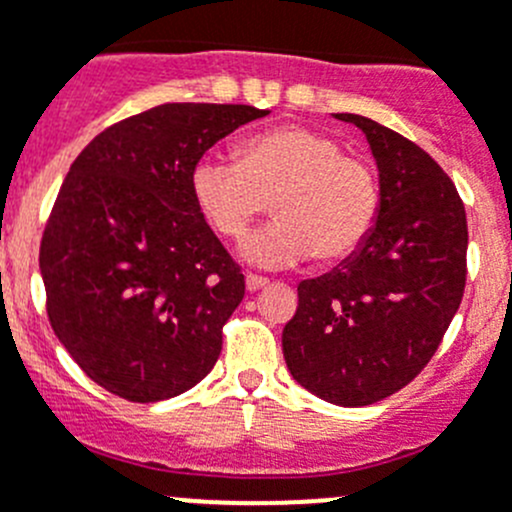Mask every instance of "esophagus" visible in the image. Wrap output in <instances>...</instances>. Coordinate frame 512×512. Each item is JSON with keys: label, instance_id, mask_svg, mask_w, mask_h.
Instances as JSON below:
<instances>
[{"label": "esophagus", "instance_id": "34e87169", "mask_svg": "<svg viewBox=\"0 0 512 512\" xmlns=\"http://www.w3.org/2000/svg\"><path fill=\"white\" fill-rule=\"evenodd\" d=\"M267 285H270V280H267V277H262V275H247L245 277L247 292H257V289H262Z\"/></svg>", "mask_w": 512, "mask_h": 512}]
</instances>
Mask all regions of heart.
<instances>
[{"label": "heart", "instance_id": "obj_1", "mask_svg": "<svg viewBox=\"0 0 512 512\" xmlns=\"http://www.w3.org/2000/svg\"><path fill=\"white\" fill-rule=\"evenodd\" d=\"M190 190L225 240H240L272 203L275 223L242 245L247 260L262 267L294 265L309 255L322 265L344 260L364 245L381 208L371 165L307 126L255 133L240 143L237 160L200 158Z\"/></svg>", "mask_w": 512, "mask_h": 512}]
</instances>
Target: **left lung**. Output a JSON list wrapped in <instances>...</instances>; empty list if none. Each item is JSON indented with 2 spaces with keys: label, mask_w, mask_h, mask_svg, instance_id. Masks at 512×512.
Segmentation results:
<instances>
[{
  "label": "left lung",
  "mask_w": 512,
  "mask_h": 512,
  "mask_svg": "<svg viewBox=\"0 0 512 512\" xmlns=\"http://www.w3.org/2000/svg\"><path fill=\"white\" fill-rule=\"evenodd\" d=\"M337 118L366 133L379 220L349 260L299 282L282 352L319 399L369 406L411 384L436 354L466 289L468 223L456 185L423 148L371 118Z\"/></svg>",
  "instance_id": "8db88e82"
}]
</instances>
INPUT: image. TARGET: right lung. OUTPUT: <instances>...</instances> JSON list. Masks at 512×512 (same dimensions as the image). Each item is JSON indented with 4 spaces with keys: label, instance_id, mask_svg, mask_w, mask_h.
<instances>
[{
    "label": "right lung",
    "instance_id": "obj_1",
    "mask_svg": "<svg viewBox=\"0 0 512 512\" xmlns=\"http://www.w3.org/2000/svg\"><path fill=\"white\" fill-rule=\"evenodd\" d=\"M267 111L163 103L101 131L71 163L39 267L54 334L84 374L133 404L208 376L245 275L193 200L195 163Z\"/></svg>",
    "mask_w": 512,
    "mask_h": 512
}]
</instances>
